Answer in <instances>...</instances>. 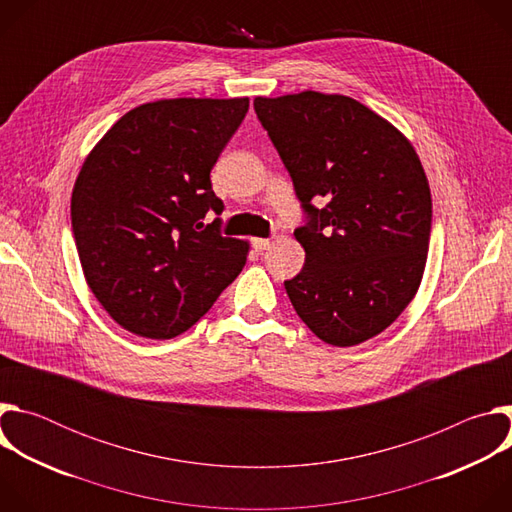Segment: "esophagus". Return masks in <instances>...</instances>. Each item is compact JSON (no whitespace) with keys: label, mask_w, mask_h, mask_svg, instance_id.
<instances>
[{"label":"esophagus","mask_w":512,"mask_h":512,"mask_svg":"<svg viewBox=\"0 0 512 512\" xmlns=\"http://www.w3.org/2000/svg\"><path fill=\"white\" fill-rule=\"evenodd\" d=\"M269 245H271L269 239H253V241H251V247H253L255 251H259V253H261V251H267Z\"/></svg>","instance_id":"34e87169"}]
</instances>
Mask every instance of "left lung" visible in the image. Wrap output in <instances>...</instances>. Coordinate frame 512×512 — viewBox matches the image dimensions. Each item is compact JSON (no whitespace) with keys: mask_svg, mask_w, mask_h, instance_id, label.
Returning a JSON list of instances; mask_svg holds the SVG:
<instances>
[{"mask_svg":"<svg viewBox=\"0 0 512 512\" xmlns=\"http://www.w3.org/2000/svg\"><path fill=\"white\" fill-rule=\"evenodd\" d=\"M253 107L306 214L294 233L306 263L285 281L291 306L332 346L381 334L417 294L427 261L431 192L413 145L344 95L257 97Z\"/></svg>","mask_w":512,"mask_h":512,"instance_id":"left-lung-1","label":"left lung"}]
</instances>
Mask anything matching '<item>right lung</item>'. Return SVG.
<instances>
[{"label":"right lung","instance_id":"1","mask_svg":"<svg viewBox=\"0 0 512 512\" xmlns=\"http://www.w3.org/2000/svg\"><path fill=\"white\" fill-rule=\"evenodd\" d=\"M249 99H164L125 113L87 156L70 200L85 279L125 330L166 340L241 273L249 243L221 235L210 170Z\"/></svg>","mask_w":512,"mask_h":512}]
</instances>
